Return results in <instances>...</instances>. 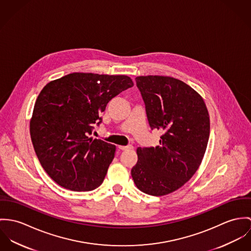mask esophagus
<instances>
[{"instance_id": "34e87169", "label": "esophagus", "mask_w": 251, "mask_h": 251, "mask_svg": "<svg viewBox=\"0 0 251 251\" xmlns=\"http://www.w3.org/2000/svg\"><path fill=\"white\" fill-rule=\"evenodd\" d=\"M118 148H119L120 150H128V149H133L134 147H133L132 145H127V146H122V145H119V146H118Z\"/></svg>"}]
</instances>
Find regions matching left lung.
Wrapping results in <instances>:
<instances>
[{"label": "left lung", "mask_w": 251, "mask_h": 251, "mask_svg": "<svg viewBox=\"0 0 251 251\" xmlns=\"http://www.w3.org/2000/svg\"><path fill=\"white\" fill-rule=\"evenodd\" d=\"M150 128L164 132L160 145L139 147L131 170L137 188L162 196L184 186L204 157L210 117L203 98L184 82L167 76L136 78Z\"/></svg>", "instance_id": "left-lung-1"}]
</instances>
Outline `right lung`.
I'll return each instance as SVG.
<instances>
[{
    "label": "right lung",
    "mask_w": 251,
    "mask_h": 251,
    "mask_svg": "<svg viewBox=\"0 0 251 251\" xmlns=\"http://www.w3.org/2000/svg\"><path fill=\"white\" fill-rule=\"evenodd\" d=\"M133 85L125 75L71 73L43 87L29 133L41 166L56 184L88 192L103 183L116 147L88 136L107 104Z\"/></svg>",
    "instance_id": "obj_1"
}]
</instances>
